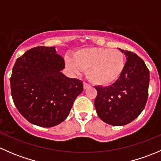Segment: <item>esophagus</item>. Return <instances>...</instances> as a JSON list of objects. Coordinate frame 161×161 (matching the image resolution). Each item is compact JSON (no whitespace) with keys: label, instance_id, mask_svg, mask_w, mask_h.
<instances>
[{"label":"esophagus","instance_id":"1","mask_svg":"<svg viewBox=\"0 0 161 161\" xmlns=\"http://www.w3.org/2000/svg\"><path fill=\"white\" fill-rule=\"evenodd\" d=\"M89 87H90V85L89 83H87V82H83V88L84 90H86V89H88Z\"/></svg>","mask_w":161,"mask_h":161}]
</instances>
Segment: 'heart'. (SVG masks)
Listing matches in <instances>:
<instances>
[{
  "label": "heart",
  "instance_id": "heart-1",
  "mask_svg": "<svg viewBox=\"0 0 161 161\" xmlns=\"http://www.w3.org/2000/svg\"><path fill=\"white\" fill-rule=\"evenodd\" d=\"M67 64L75 73L87 70V76L93 83L108 86L121 76L125 61L123 53L118 50L90 47L76 52L74 58H68Z\"/></svg>",
  "mask_w": 161,
  "mask_h": 161
}]
</instances>
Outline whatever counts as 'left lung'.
Returning a JSON list of instances; mask_svg holds the SVG:
<instances>
[{"label": "left lung", "mask_w": 161, "mask_h": 161, "mask_svg": "<svg viewBox=\"0 0 161 161\" xmlns=\"http://www.w3.org/2000/svg\"><path fill=\"white\" fill-rule=\"evenodd\" d=\"M119 50L127 59L122 74L110 86H95L97 114L114 126L129 124L140 114L147 103L150 82V72L144 61L133 52Z\"/></svg>", "instance_id": "8db88e82"}]
</instances>
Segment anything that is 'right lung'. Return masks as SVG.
I'll list each match as a JSON object with an SVG mask.
<instances>
[{"mask_svg": "<svg viewBox=\"0 0 161 161\" xmlns=\"http://www.w3.org/2000/svg\"><path fill=\"white\" fill-rule=\"evenodd\" d=\"M64 67L54 47L32 48L16 60L10 78L11 97L32 124L48 128L62 122L83 90L82 81L61 72Z\"/></svg>", "mask_w": 161, "mask_h": 161, "instance_id": "right-lung-1", "label": "right lung"}]
</instances>
